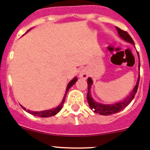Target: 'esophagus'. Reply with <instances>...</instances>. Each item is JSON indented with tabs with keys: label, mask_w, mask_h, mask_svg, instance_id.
<instances>
[{
	"label": "esophagus",
	"mask_w": 150,
	"mask_h": 150,
	"mask_svg": "<svg viewBox=\"0 0 150 150\" xmlns=\"http://www.w3.org/2000/svg\"><path fill=\"white\" fill-rule=\"evenodd\" d=\"M80 76H81V78H83V79H87L88 76V74L85 72V71H82L80 72Z\"/></svg>",
	"instance_id": "34e87169"
}]
</instances>
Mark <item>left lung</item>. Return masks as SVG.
Returning a JSON list of instances; mask_svg holds the SVG:
<instances>
[{"label":"left lung","instance_id":"8db88e82","mask_svg":"<svg viewBox=\"0 0 150 150\" xmlns=\"http://www.w3.org/2000/svg\"><path fill=\"white\" fill-rule=\"evenodd\" d=\"M116 29L118 31V33H119V36L122 38V39L125 40V41H127L128 42H131L132 44L135 45L134 43L133 40L132 39L130 36H129V34L127 32V31L122 30L121 28L116 27ZM139 68H140V64H139ZM139 80H140V75H139V77L138 79V82H137L136 85L135 86V88H133L132 91L131 92V93L129 94V96L128 97H127L123 102H118V103L113 104V105H102V104H99L98 102H95V101L93 99V98L91 97V93H90V90H91V85L93 83V81L91 78H88V94H87V99H88V102L90 105V108L91 109L94 110V112H96V113H99L101 115H112V114L116 113V112H119V111L122 110L124 108H126L131 102L133 99V98L135 97V95L136 94L137 90L138 88V84H139Z\"/></svg>","mask_w":150,"mask_h":150}]
</instances>
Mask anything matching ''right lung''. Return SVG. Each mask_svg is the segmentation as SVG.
Here are the masks:
<instances>
[{"label":"right lung","instance_id":"right-lung-1","mask_svg":"<svg viewBox=\"0 0 150 150\" xmlns=\"http://www.w3.org/2000/svg\"><path fill=\"white\" fill-rule=\"evenodd\" d=\"M77 81V79H76V77L74 78V79H72V80L71 81V82L68 83V87H67V89H66V93H65V96H64V98L63 99H62V102H61L60 105H59V106L57 107V108H54V109H51V110H43V111H40V112H36V111H31V110H26L25 108H24L23 107H22L23 108V110H25V111H27L28 112H29L30 114H31V115H35V116H38V117H50V116H53V115H56L57 112H59V111H60V110L62 109V105H63L64 104V102H65V97H66V94L67 93H68V90H69V88H71V86H72L73 85H74V83Z\"/></svg>","mask_w":150,"mask_h":150}]
</instances>
